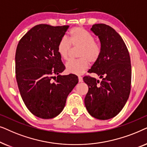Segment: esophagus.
<instances>
[{
    "label": "esophagus",
    "mask_w": 147,
    "mask_h": 147,
    "mask_svg": "<svg viewBox=\"0 0 147 147\" xmlns=\"http://www.w3.org/2000/svg\"><path fill=\"white\" fill-rule=\"evenodd\" d=\"M78 80H79V82H83V78L81 76H78Z\"/></svg>",
    "instance_id": "34e87169"
}]
</instances>
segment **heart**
Instances as JSON below:
<instances>
[{
	"label": "heart",
	"instance_id": "obj_1",
	"mask_svg": "<svg viewBox=\"0 0 147 147\" xmlns=\"http://www.w3.org/2000/svg\"><path fill=\"white\" fill-rule=\"evenodd\" d=\"M71 44L73 47H79L80 59L70 61L66 63L65 67L68 73L82 75L89 67V61L94 63L99 59L101 48L94 41V38L89 32L83 28L74 27L69 33V41L62 38L58 42L57 51L61 59L67 60L71 52Z\"/></svg>",
	"mask_w": 147,
	"mask_h": 147
}]
</instances>
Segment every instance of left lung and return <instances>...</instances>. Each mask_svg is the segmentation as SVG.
Returning a JSON list of instances; mask_svg holds the SVG:
<instances>
[{"mask_svg": "<svg viewBox=\"0 0 147 147\" xmlns=\"http://www.w3.org/2000/svg\"><path fill=\"white\" fill-rule=\"evenodd\" d=\"M91 31L98 36L101 53L90 73L101 81L85 76L88 86L84 103L88 113L99 120L114 118L122 110L130 95L131 64L128 49L119 34L105 24H95Z\"/></svg>", "mask_w": 147, "mask_h": 147, "instance_id": "obj_1", "label": "left lung"}]
</instances>
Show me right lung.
Returning a JSON list of instances; mask_svg holds the SVG:
<instances>
[{"label": "right lung", "mask_w": 147, "mask_h": 147, "mask_svg": "<svg viewBox=\"0 0 147 147\" xmlns=\"http://www.w3.org/2000/svg\"><path fill=\"white\" fill-rule=\"evenodd\" d=\"M68 28L36 25L21 38L16 50V79L21 98L33 115L43 119L61 113L68 95L78 83L77 76L60 75L65 66L57 45Z\"/></svg>", "instance_id": "1"}]
</instances>
